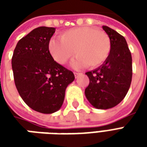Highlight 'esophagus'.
<instances>
[{"label": "esophagus", "mask_w": 147, "mask_h": 147, "mask_svg": "<svg viewBox=\"0 0 147 147\" xmlns=\"http://www.w3.org/2000/svg\"><path fill=\"white\" fill-rule=\"evenodd\" d=\"M74 75H75V77H76V78H78L79 76L81 75V73H79V72H74Z\"/></svg>", "instance_id": "esophagus-1"}]
</instances>
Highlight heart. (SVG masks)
Masks as SVG:
<instances>
[{
	"label": "heart",
	"mask_w": 147,
	"mask_h": 147,
	"mask_svg": "<svg viewBox=\"0 0 147 147\" xmlns=\"http://www.w3.org/2000/svg\"><path fill=\"white\" fill-rule=\"evenodd\" d=\"M60 38H53L49 43L52 57L60 64H66L76 53L78 56L71 62L74 68L86 65L94 68L103 64L110 53L111 41L108 34L93 27L70 29L63 32Z\"/></svg>",
	"instance_id": "1"
}]
</instances>
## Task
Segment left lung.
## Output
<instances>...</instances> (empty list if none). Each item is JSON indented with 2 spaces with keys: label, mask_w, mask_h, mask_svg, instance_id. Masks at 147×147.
<instances>
[{
  "label": "left lung",
  "mask_w": 147,
  "mask_h": 147,
  "mask_svg": "<svg viewBox=\"0 0 147 147\" xmlns=\"http://www.w3.org/2000/svg\"><path fill=\"white\" fill-rule=\"evenodd\" d=\"M111 41L109 57L96 69L86 72L89 86L85 95L98 109L117 105L126 96L132 78V59L124 37L107 26H102Z\"/></svg>",
  "instance_id": "1"
}]
</instances>
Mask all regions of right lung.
<instances>
[{
  "label": "right lung",
  "instance_id": "add662e5",
  "mask_svg": "<svg viewBox=\"0 0 147 147\" xmlns=\"http://www.w3.org/2000/svg\"><path fill=\"white\" fill-rule=\"evenodd\" d=\"M54 27H40L18 42L11 59L14 81L20 95L30 108L49 114L63 105L72 71L57 63L49 50Z\"/></svg>",
  "mask_w": 147,
  "mask_h": 147
}]
</instances>
